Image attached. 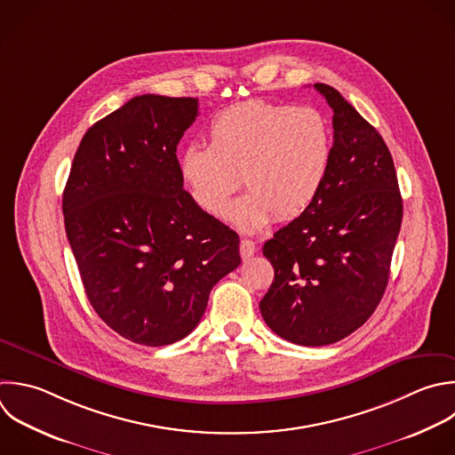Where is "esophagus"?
Masks as SVG:
<instances>
[{
  "label": "esophagus",
  "instance_id": "esophagus-1",
  "mask_svg": "<svg viewBox=\"0 0 455 455\" xmlns=\"http://www.w3.org/2000/svg\"><path fill=\"white\" fill-rule=\"evenodd\" d=\"M254 252H256V245H254V242H252V240L243 238V240L240 242V256H242L243 259H249L251 256H254Z\"/></svg>",
  "mask_w": 455,
  "mask_h": 455
}]
</instances>
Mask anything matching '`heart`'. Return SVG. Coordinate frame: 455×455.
<instances>
[{"label": "heart", "mask_w": 455, "mask_h": 455, "mask_svg": "<svg viewBox=\"0 0 455 455\" xmlns=\"http://www.w3.org/2000/svg\"><path fill=\"white\" fill-rule=\"evenodd\" d=\"M210 146L192 142L178 160L180 178L199 210L254 233L274 219L300 217L327 180L332 132L313 107L247 100L217 112L208 124ZM241 178L248 192L228 211Z\"/></svg>", "instance_id": "heart-1"}]
</instances>
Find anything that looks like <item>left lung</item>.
I'll return each instance as SVG.
<instances>
[{"label":"left lung","mask_w":455,"mask_h":455,"mask_svg":"<svg viewBox=\"0 0 455 455\" xmlns=\"http://www.w3.org/2000/svg\"><path fill=\"white\" fill-rule=\"evenodd\" d=\"M334 142L315 203L263 245L274 283L259 302L267 325L306 347L343 339L380 302L402 224L393 158L377 130L332 87Z\"/></svg>","instance_id":"1"}]
</instances>
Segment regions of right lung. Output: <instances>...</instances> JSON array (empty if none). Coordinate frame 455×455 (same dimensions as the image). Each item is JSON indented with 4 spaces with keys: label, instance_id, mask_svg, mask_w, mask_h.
<instances>
[{
    "label": "right lung",
    "instance_id": "obj_1",
    "mask_svg": "<svg viewBox=\"0 0 455 455\" xmlns=\"http://www.w3.org/2000/svg\"><path fill=\"white\" fill-rule=\"evenodd\" d=\"M196 98L144 94L84 135L64 190L66 233L100 318L148 347L190 334L242 259L238 235L183 190L176 149Z\"/></svg>",
    "mask_w": 455,
    "mask_h": 455
}]
</instances>
